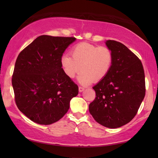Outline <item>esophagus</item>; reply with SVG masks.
Wrapping results in <instances>:
<instances>
[{
  "label": "esophagus",
  "mask_w": 158,
  "mask_h": 158,
  "mask_svg": "<svg viewBox=\"0 0 158 158\" xmlns=\"http://www.w3.org/2000/svg\"><path fill=\"white\" fill-rule=\"evenodd\" d=\"M84 89H85V88H83V87H79V91L80 92L84 91Z\"/></svg>",
  "instance_id": "1"
}]
</instances>
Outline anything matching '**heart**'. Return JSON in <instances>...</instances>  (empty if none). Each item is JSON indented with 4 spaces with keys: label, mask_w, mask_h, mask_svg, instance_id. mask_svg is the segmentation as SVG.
<instances>
[{
    "label": "heart",
    "mask_w": 158,
    "mask_h": 158,
    "mask_svg": "<svg viewBox=\"0 0 158 158\" xmlns=\"http://www.w3.org/2000/svg\"><path fill=\"white\" fill-rule=\"evenodd\" d=\"M70 54L61 58L64 73L69 78H74L80 70L78 81L83 85L101 81L108 75L113 64V55L109 48L82 42L73 46Z\"/></svg>",
    "instance_id": "heart-1"
}]
</instances>
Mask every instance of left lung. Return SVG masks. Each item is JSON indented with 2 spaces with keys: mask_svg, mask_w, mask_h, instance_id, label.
Returning <instances> with one entry per match:
<instances>
[{
  "mask_svg": "<svg viewBox=\"0 0 158 158\" xmlns=\"http://www.w3.org/2000/svg\"><path fill=\"white\" fill-rule=\"evenodd\" d=\"M113 53L109 73L93 87L96 98L89 104V113L97 122L109 128L129 123L136 115L145 95L142 62L122 43L106 41Z\"/></svg>",
  "mask_w": 158,
  "mask_h": 158,
  "instance_id": "1",
  "label": "left lung"
}]
</instances>
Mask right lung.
Listing matches in <instances>:
<instances>
[{"label":"right lung","instance_id":"obj_1","mask_svg":"<svg viewBox=\"0 0 158 158\" xmlns=\"http://www.w3.org/2000/svg\"><path fill=\"white\" fill-rule=\"evenodd\" d=\"M75 37L41 35L19 53L12 76L16 105L32 122L49 125L68 111L79 92L64 73L61 58Z\"/></svg>","mask_w":158,"mask_h":158}]
</instances>
